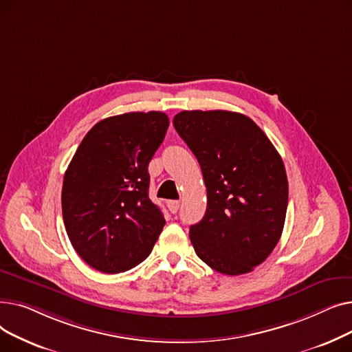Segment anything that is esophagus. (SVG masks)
<instances>
[{
  "label": "esophagus",
  "instance_id": "esophagus-1",
  "mask_svg": "<svg viewBox=\"0 0 352 352\" xmlns=\"http://www.w3.org/2000/svg\"><path fill=\"white\" fill-rule=\"evenodd\" d=\"M166 207H168V210H170L173 214H175V212L178 211V208H179V201H175V199L166 201Z\"/></svg>",
  "mask_w": 352,
  "mask_h": 352
}]
</instances>
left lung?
Wrapping results in <instances>:
<instances>
[{
    "instance_id": "left-lung-1",
    "label": "left lung",
    "mask_w": 352,
    "mask_h": 352,
    "mask_svg": "<svg viewBox=\"0 0 352 352\" xmlns=\"http://www.w3.org/2000/svg\"><path fill=\"white\" fill-rule=\"evenodd\" d=\"M173 124L207 187L206 215L190 227L197 255L221 274L251 272L285 223L288 179L278 151L251 118L231 111H182Z\"/></svg>"
}]
</instances>
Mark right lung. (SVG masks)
Instances as JSON below:
<instances>
[{
  "instance_id": "add662e5",
  "label": "right lung",
  "mask_w": 352,
  "mask_h": 352,
  "mask_svg": "<svg viewBox=\"0 0 352 352\" xmlns=\"http://www.w3.org/2000/svg\"><path fill=\"white\" fill-rule=\"evenodd\" d=\"M168 125L160 111L109 117L89 129L74 154L63 182V218L89 267L124 272L153 251L165 219L148 197V164Z\"/></svg>"
}]
</instances>
